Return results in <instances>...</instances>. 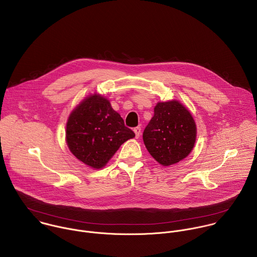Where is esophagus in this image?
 I'll use <instances>...</instances> for the list:
<instances>
[{
	"label": "esophagus",
	"mask_w": 257,
	"mask_h": 257,
	"mask_svg": "<svg viewBox=\"0 0 257 257\" xmlns=\"http://www.w3.org/2000/svg\"><path fill=\"white\" fill-rule=\"evenodd\" d=\"M141 131H142V128H141L140 126H137V127L134 128V132H135V134H136V138H137V139L140 138V136H141Z\"/></svg>",
	"instance_id": "esophagus-1"
}]
</instances>
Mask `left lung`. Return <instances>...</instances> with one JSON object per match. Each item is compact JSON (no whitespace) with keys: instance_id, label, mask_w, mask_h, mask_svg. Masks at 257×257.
I'll list each match as a JSON object with an SVG mask.
<instances>
[{"instance_id":"left-lung-1","label":"left lung","mask_w":257,"mask_h":257,"mask_svg":"<svg viewBox=\"0 0 257 257\" xmlns=\"http://www.w3.org/2000/svg\"><path fill=\"white\" fill-rule=\"evenodd\" d=\"M143 140L151 156L168 167L185 159L193 150L197 128L190 111L179 101L158 102Z\"/></svg>"}]
</instances>
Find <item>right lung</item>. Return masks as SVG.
<instances>
[{"mask_svg":"<svg viewBox=\"0 0 257 257\" xmlns=\"http://www.w3.org/2000/svg\"><path fill=\"white\" fill-rule=\"evenodd\" d=\"M135 133L109 100L92 94L82 100L70 113L66 124V143L70 152L93 169L106 165L119 147Z\"/></svg>","mask_w":257,"mask_h":257,"instance_id":"add662e5","label":"right lung"}]
</instances>
